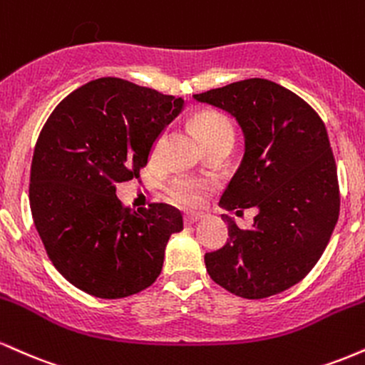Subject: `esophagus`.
<instances>
[{"label": "esophagus", "mask_w": 365, "mask_h": 365, "mask_svg": "<svg viewBox=\"0 0 365 365\" xmlns=\"http://www.w3.org/2000/svg\"><path fill=\"white\" fill-rule=\"evenodd\" d=\"M200 217H202L200 215H187L185 216V223L187 225H194V223H197V221L200 220Z\"/></svg>", "instance_id": "esophagus-1"}]
</instances>
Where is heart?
Segmentation results:
<instances>
[{"instance_id":"obj_1","label":"heart","mask_w":365,"mask_h":365,"mask_svg":"<svg viewBox=\"0 0 365 365\" xmlns=\"http://www.w3.org/2000/svg\"><path fill=\"white\" fill-rule=\"evenodd\" d=\"M197 132H199L200 139H202L204 145H207L209 142L221 139V137H233V128L230 125V121L225 118L220 113L206 111L200 113L195 116L194 120ZM163 142H165V135H159L156 142H154L153 154L156 156L159 150L163 148ZM209 190V183L204 180L192 178V177H180L175 178L170 185V197L175 202L182 204V206L194 207L199 206L204 200Z\"/></svg>"}]
</instances>
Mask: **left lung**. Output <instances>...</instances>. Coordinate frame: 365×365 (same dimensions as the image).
Instances as JSON below:
<instances>
[{
	"label": "left lung",
	"mask_w": 365,
	"mask_h": 365,
	"mask_svg": "<svg viewBox=\"0 0 365 365\" xmlns=\"http://www.w3.org/2000/svg\"><path fill=\"white\" fill-rule=\"evenodd\" d=\"M232 115L244 158L221 195L226 211L257 209L250 230L233 217L228 240L204 255L212 282L242 299H266L307 276L340 215L336 165L324 123L304 99L266 78L194 94Z\"/></svg>",
	"instance_id": "1"
}]
</instances>
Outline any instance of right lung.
I'll list each match as a JSON object with an SVG mask.
<instances>
[{
	"label": "right lung",
	"mask_w": 365,
	"mask_h": 365,
	"mask_svg": "<svg viewBox=\"0 0 365 365\" xmlns=\"http://www.w3.org/2000/svg\"><path fill=\"white\" fill-rule=\"evenodd\" d=\"M183 98L104 77L54 108L31 166L32 220L63 278L99 299L150 287L183 216L168 204L127 209L116 183L139 178L153 144L183 110Z\"/></svg>",
	"instance_id": "obj_1"
}]
</instances>
